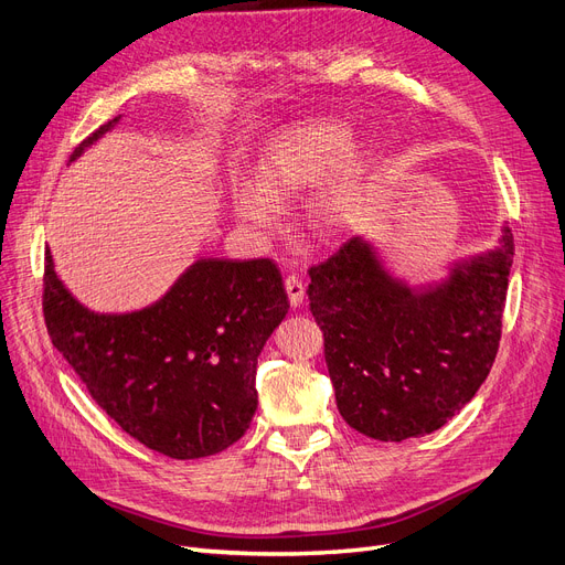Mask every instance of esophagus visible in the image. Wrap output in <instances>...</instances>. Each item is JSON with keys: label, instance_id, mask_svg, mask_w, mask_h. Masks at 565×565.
<instances>
[{"label": "esophagus", "instance_id": "1", "mask_svg": "<svg viewBox=\"0 0 565 565\" xmlns=\"http://www.w3.org/2000/svg\"><path fill=\"white\" fill-rule=\"evenodd\" d=\"M285 289H287V297H289L291 308H299L303 303V295H306V287H303L301 278L299 276H289L285 280Z\"/></svg>", "mask_w": 565, "mask_h": 565}]
</instances>
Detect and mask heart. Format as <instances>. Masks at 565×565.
Returning a JSON list of instances; mask_svg holds the SVG:
<instances>
[{
	"label": "heart",
	"mask_w": 565,
	"mask_h": 565,
	"mask_svg": "<svg viewBox=\"0 0 565 565\" xmlns=\"http://www.w3.org/2000/svg\"><path fill=\"white\" fill-rule=\"evenodd\" d=\"M375 152L352 146L343 122H310L270 141L257 167V185H241L234 209L243 224L257 232L278 230L282 206L324 183L310 204L315 230L341 236L364 222L371 204Z\"/></svg>",
	"instance_id": "b5f03b06"
}]
</instances>
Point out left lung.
I'll return each mask as SVG.
<instances>
[{
    "label": "left lung",
    "mask_w": 565,
    "mask_h": 565,
    "mask_svg": "<svg viewBox=\"0 0 565 565\" xmlns=\"http://www.w3.org/2000/svg\"><path fill=\"white\" fill-rule=\"evenodd\" d=\"M512 234L411 285L369 236L310 268L308 299L324 333L338 413L375 440L438 431L478 394L501 341Z\"/></svg>",
    "instance_id": "obj_1"
}]
</instances>
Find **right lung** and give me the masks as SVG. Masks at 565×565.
<instances>
[{
  "label": "right lung",
  "instance_id": "right-lung-1",
  "mask_svg": "<svg viewBox=\"0 0 565 565\" xmlns=\"http://www.w3.org/2000/svg\"><path fill=\"white\" fill-rule=\"evenodd\" d=\"M120 116L72 154L93 148ZM43 315L53 345L122 431L171 459L234 445L257 411V356L289 301L270 259L192 262L139 310L97 312L60 280L46 247Z\"/></svg>",
  "mask_w": 565,
  "mask_h": 565
}]
</instances>
